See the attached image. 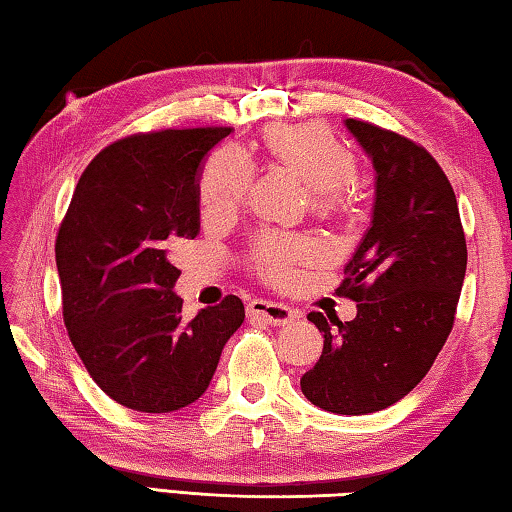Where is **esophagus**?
<instances>
[{"label":"esophagus","mask_w":512,"mask_h":512,"mask_svg":"<svg viewBox=\"0 0 512 512\" xmlns=\"http://www.w3.org/2000/svg\"><path fill=\"white\" fill-rule=\"evenodd\" d=\"M247 312L252 316H260L263 321H267L269 325H289L298 318V312L287 307L283 303H274V301H263V298H256V301L249 303Z\"/></svg>","instance_id":"obj_1"}]
</instances>
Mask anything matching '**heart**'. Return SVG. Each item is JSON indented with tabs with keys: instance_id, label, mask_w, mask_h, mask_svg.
Wrapping results in <instances>:
<instances>
[{
	"instance_id": "b5f03b06",
	"label": "heart",
	"mask_w": 512,
	"mask_h": 512,
	"mask_svg": "<svg viewBox=\"0 0 512 512\" xmlns=\"http://www.w3.org/2000/svg\"><path fill=\"white\" fill-rule=\"evenodd\" d=\"M265 147L272 158L303 178L316 207L339 202L345 180L354 173V158L330 131L318 124L274 127L265 133ZM254 180V162L245 151L225 147L216 151L202 169L198 196L205 216H229L243 205ZM316 245L296 234L267 231L254 245V263L269 281L281 283L298 260L310 258Z\"/></svg>"
}]
</instances>
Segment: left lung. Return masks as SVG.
<instances>
[{
    "label": "left lung",
    "instance_id": "left-lung-1",
    "mask_svg": "<svg viewBox=\"0 0 512 512\" xmlns=\"http://www.w3.org/2000/svg\"><path fill=\"white\" fill-rule=\"evenodd\" d=\"M374 167L372 220L339 294L356 318L312 312L323 354L301 390L334 414H368L417 388L455 323L466 238L455 191L430 153L399 133L345 120Z\"/></svg>",
    "mask_w": 512,
    "mask_h": 512
}]
</instances>
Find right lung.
Masks as SVG:
<instances>
[{
	"instance_id": "1",
	"label": "right lung",
	"mask_w": 512,
	"mask_h": 512,
	"mask_svg": "<svg viewBox=\"0 0 512 512\" xmlns=\"http://www.w3.org/2000/svg\"><path fill=\"white\" fill-rule=\"evenodd\" d=\"M229 129L131 136L84 169L55 243L64 325L91 379L120 406L173 412L209 388L245 321L229 294L194 318L173 292L169 254L200 231V173Z\"/></svg>"
}]
</instances>
